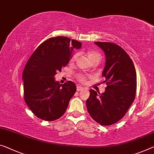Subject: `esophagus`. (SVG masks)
I'll list each match as a JSON object with an SVG mask.
<instances>
[{"label": "esophagus", "instance_id": "34e87169", "mask_svg": "<svg viewBox=\"0 0 154 154\" xmlns=\"http://www.w3.org/2000/svg\"><path fill=\"white\" fill-rule=\"evenodd\" d=\"M84 89L83 87H80V86H77V87H76V89H77L78 91H81V90H82V89Z\"/></svg>", "mask_w": 154, "mask_h": 154}]
</instances>
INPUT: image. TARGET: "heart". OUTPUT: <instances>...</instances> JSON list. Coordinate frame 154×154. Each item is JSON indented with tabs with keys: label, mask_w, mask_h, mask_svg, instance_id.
Listing matches in <instances>:
<instances>
[{
	"label": "heart",
	"mask_w": 154,
	"mask_h": 154,
	"mask_svg": "<svg viewBox=\"0 0 154 154\" xmlns=\"http://www.w3.org/2000/svg\"><path fill=\"white\" fill-rule=\"evenodd\" d=\"M88 57L89 58V60H91L92 59L95 58H100V54L97 52H95V51H92V52L89 53L88 54ZM75 58H76V56H74L72 58V60H75ZM75 78H76L77 80L80 82V83H85L87 80V76L86 75L82 74H78L75 75Z\"/></svg>",
	"instance_id": "obj_1"
}]
</instances>
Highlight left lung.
Here are the masks:
<instances>
[{
  "label": "left lung",
  "instance_id": "8db88e82",
  "mask_svg": "<svg viewBox=\"0 0 154 154\" xmlns=\"http://www.w3.org/2000/svg\"><path fill=\"white\" fill-rule=\"evenodd\" d=\"M106 56L103 76L107 85L103 94L90 89L86 105L98 123L109 126L126 114L136 97V72L133 61L122 47L108 42H94Z\"/></svg>",
  "mask_w": 154,
  "mask_h": 154
}]
</instances>
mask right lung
Wrapping results in <instances>:
<instances>
[{
	"label": "right lung",
	"mask_w": 154,
	"mask_h": 154,
	"mask_svg": "<svg viewBox=\"0 0 154 154\" xmlns=\"http://www.w3.org/2000/svg\"><path fill=\"white\" fill-rule=\"evenodd\" d=\"M81 46L69 38L52 37L40 45L28 60L23 73L24 99L40 119L53 121L66 112L76 86L70 80L60 85L54 76L69 63L73 50Z\"/></svg>",
	"instance_id": "right-lung-1"
}]
</instances>
